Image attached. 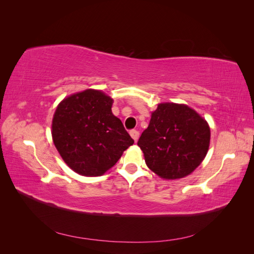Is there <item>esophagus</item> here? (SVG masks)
I'll return each mask as SVG.
<instances>
[{"instance_id": "obj_1", "label": "esophagus", "mask_w": 254, "mask_h": 254, "mask_svg": "<svg viewBox=\"0 0 254 254\" xmlns=\"http://www.w3.org/2000/svg\"><path fill=\"white\" fill-rule=\"evenodd\" d=\"M130 135H131V137L132 139L136 142L137 141V139H139V136H140V132L137 131V130H135V129H132V130H130Z\"/></svg>"}]
</instances>
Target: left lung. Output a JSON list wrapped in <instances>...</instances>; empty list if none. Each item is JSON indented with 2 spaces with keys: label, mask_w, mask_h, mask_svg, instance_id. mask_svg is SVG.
I'll return each instance as SVG.
<instances>
[{
  "label": "left lung",
  "mask_w": 254,
  "mask_h": 254,
  "mask_svg": "<svg viewBox=\"0 0 254 254\" xmlns=\"http://www.w3.org/2000/svg\"><path fill=\"white\" fill-rule=\"evenodd\" d=\"M209 124L187 105L163 103L151 113L137 145L150 170L163 179L183 178L200 165L209 150Z\"/></svg>",
  "instance_id": "obj_1"
}]
</instances>
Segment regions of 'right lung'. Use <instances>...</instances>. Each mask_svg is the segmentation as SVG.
Listing matches in <instances>:
<instances>
[{
	"mask_svg": "<svg viewBox=\"0 0 254 254\" xmlns=\"http://www.w3.org/2000/svg\"><path fill=\"white\" fill-rule=\"evenodd\" d=\"M113 99L88 89L64 98L55 111L52 136L67 166L82 176H102L134 141L114 117Z\"/></svg>",
	"mask_w": 254,
	"mask_h": 254,
	"instance_id": "obj_1",
	"label": "right lung"
}]
</instances>
